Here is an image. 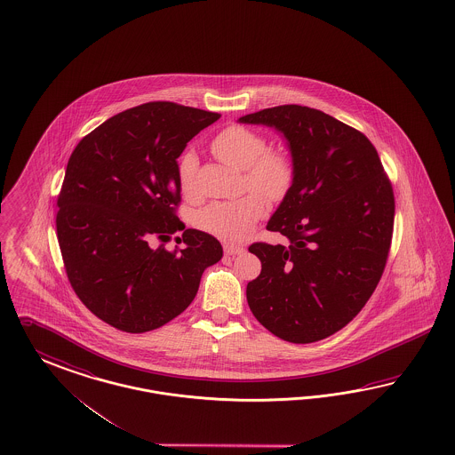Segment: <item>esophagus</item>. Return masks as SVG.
<instances>
[{
    "label": "esophagus",
    "instance_id": "34e87169",
    "mask_svg": "<svg viewBox=\"0 0 455 455\" xmlns=\"http://www.w3.org/2000/svg\"><path fill=\"white\" fill-rule=\"evenodd\" d=\"M244 248H239V246H231V244H226L224 246V254L226 256H235V254H243Z\"/></svg>",
    "mask_w": 455,
    "mask_h": 455
}]
</instances>
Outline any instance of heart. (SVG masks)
Masks as SVG:
<instances>
[{
	"mask_svg": "<svg viewBox=\"0 0 455 455\" xmlns=\"http://www.w3.org/2000/svg\"><path fill=\"white\" fill-rule=\"evenodd\" d=\"M211 147L220 161L246 171V184L259 194L205 205L196 214L194 222L199 229L226 243H241L250 237L256 222L266 214L267 204L260 194L279 201L290 191L294 179L293 162L283 152H266L263 135L239 125L220 131ZM196 171L197 157L194 152H186L179 161V182L180 191L188 197L196 194Z\"/></svg>",
	"mask_w": 455,
	"mask_h": 455,
	"instance_id": "obj_1",
	"label": "heart"
}]
</instances>
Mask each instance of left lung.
Wrapping results in <instances>:
<instances>
[{
  "label": "left lung",
  "mask_w": 455,
  "mask_h": 455,
  "mask_svg": "<svg viewBox=\"0 0 455 455\" xmlns=\"http://www.w3.org/2000/svg\"><path fill=\"white\" fill-rule=\"evenodd\" d=\"M239 124L275 129L294 167L266 229L288 244L254 243L261 275L246 296L256 320L291 343L330 337L365 307L394 231V191L367 137L316 108L279 105Z\"/></svg>",
  "instance_id": "1"
}]
</instances>
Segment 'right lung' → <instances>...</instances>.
Here are the masks:
<instances>
[{"instance_id":"add662e5","label":"right lung","mask_w":455,"mask_h":455,"mask_svg":"<svg viewBox=\"0 0 455 455\" xmlns=\"http://www.w3.org/2000/svg\"><path fill=\"white\" fill-rule=\"evenodd\" d=\"M220 117L144 103L105 120L70 156L59 196L60 251L76 296L117 330L144 333L176 318L196 298L205 267L222 258L214 235L184 229L174 212L177 159ZM179 230L187 248L165 251Z\"/></svg>"}]
</instances>
